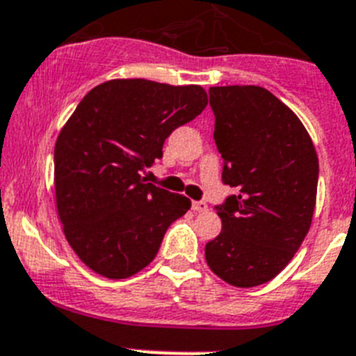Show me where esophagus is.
<instances>
[{"label": "esophagus", "instance_id": "esophagus-1", "mask_svg": "<svg viewBox=\"0 0 356 356\" xmlns=\"http://www.w3.org/2000/svg\"><path fill=\"white\" fill-rule=\"evenodd\" d=\"M207 203L205 202H193V211L194 212H205L207 211Z\"/></svg>", "mask_w": 356, "mask_h": 356}]
</instances>
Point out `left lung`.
<instances>
[{"instance_id":"8db88e82","label":"left lung","mask_w":356,"mask_h":356,"mask_svg":"<svg viewBox=\"0 0 356 356\" xmlns=\"http://www.w3.org/2000/svg\"><path fill=\"white\" fill-rule=\"evenodd\" d=\"M221 180L236 194L216 205L221 232L205 245L212 272L238 288L268 282L312 225L318 160L297 115L261 86L209 90Z\"/></svg>"}]
</instances>
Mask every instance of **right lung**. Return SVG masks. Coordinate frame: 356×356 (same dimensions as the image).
<instances>
[{"label":"right lung","mask_w":356,"mask_h":356,"mask_svg":"<svg viewBox=\"0 0 356 356\" xmlns=\"http://www.w3.org/2000/svg\"><path fill=\"white\" fill-rule=\"evenodd\" d=\"M207 106L202 86L115 79L84 97L54 151L57 212L70 247L108 279H126L156 256L169 225L191 209L142 172L163 142Z\"/></svg>","instance_id":"obj_1"}]
</instances>
